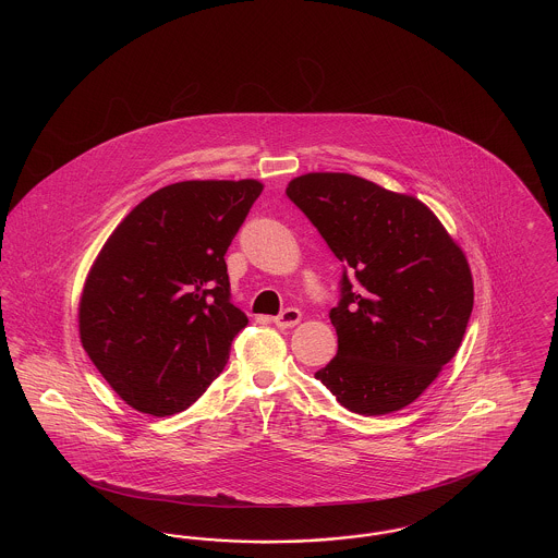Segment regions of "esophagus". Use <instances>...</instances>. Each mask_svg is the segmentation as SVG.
<instances>
[{
  "label": "esophagus",
  "mask_w": 558,
  "mask_h": 558,
  "mask_svg": "<svg viewBox=\"0 0 558 558\" xmlns=\"http://www.w3.org/2000/svg\"><path fill=\"white\" fill-rule=\"evenodd\" d=\"M301 322V312L296 310V307H287L282 314H278L276 318H274V324L278 326V328H292L294 324H299Z\"/></svg>",
  "instance_id": "esophagus-1"
}]
</instances>
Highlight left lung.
Masks as SVG:
<instances>
[{
    "mask_svg": "<svg viewBox=\"0 0 558 558\" xmlns=\"http://www.w3.org/2000/svg\"><path fill=\"white\" fill-rule=\"evenodd\" d=\"M287 196L343 262L330 310L339 351L316 378L355 414L405 408L466 332L473 276L464 253L421 201L357 175L307 173Z\"/></svg>",
    "mask_w": 558,
    "mask_h": 558,
    "instance_id": "8db88e82",
    "label": "left lung"
}]
</instances>
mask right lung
Wrapping results in <instances>:
<instances>
[{
    "label": "right lung",
    "mask_w": 558,
    "mask_h": 558,
    "mask_svg": "<svg viewBox=\"0 0 558 558\" xmlns=\"http://www.w3.org/2000/svg\"><path fill=\"white\" fill-rule=\"evenodd\" d=\"M262 190L255 180L160 187L102 246L81 294V343L135 410L182 412L228 364L248 318L223 257Z\"/></svg>",
    "instance_id": "obj_1"
}]
</instances>
